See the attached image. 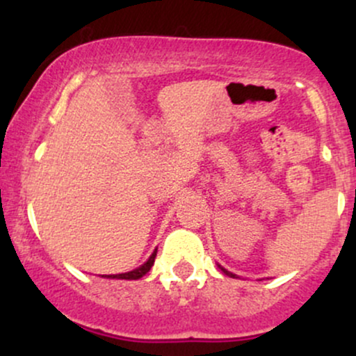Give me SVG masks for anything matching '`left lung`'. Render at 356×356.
Wrapping results in <instances>:
<instances>
[{"mask_svg": "<svg viewBox=\"0 0 356 356\" xmlns=\"http://www.w3.org/2000/svg\"><path fill=\"white\" fill-rule=\"evenodd\" d=\"M220 268V266H219ZM220 269H222V273H226V275L227 276H231V277H234L236 275H232V273H229V271H227V269H224V268H220Z\"/></svg>", "mask_w": 356, "mask_h": 356, "instance_id": "1", "label": "left lung"}]
</instances>
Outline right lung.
Returning <instances> with one entry per match:
<instances>
[{
  "label": "right lung",
  "mask_w": 356,
  "mask_h": 356,
  "mask_svg": "<svg viewBox=\"0 0 356 356\" xmlns=\"http://www.w3.org/2000/svg\"><path fill=\"white\" fill-rule=\"evenodd\" d=\"M155 256H157V249H155L152 256H150L149 259H147V263L142 264L140 268L134 269V271H129V273H122V275H105L104 277H112V280H140V277L147 275V273L150 271V268L154 266Z\"/></svg>",
  "instance_id": "right-lung-1"
}]
</instances>
